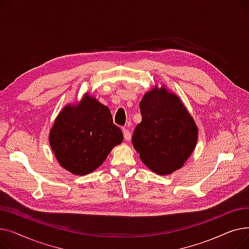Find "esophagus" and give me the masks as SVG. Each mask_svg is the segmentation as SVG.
<instances>
[{
	"label": "esophagus",
	"instance_id": "esophagus-1",
	"mask_svg": "<svg viewBox=\"0 0 249 249\" xmlns=\"http://www.w3.org/2000/svg\"><path fill=\"white\" fill-rule=\"evenodd\" d=\"M122 131H123V134H124V138H125V140L129 141L130 139H131V132L129 131V129H128V128H123V129H122Z\"/></svg>",
	"mask_w": 249,
	"mask_h": 249
}]
</instances>
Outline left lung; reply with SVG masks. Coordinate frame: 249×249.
<instances>
[{
	"label": "left lung",
	"mask_w": 249,
	"mask_h": 249,
	"mask_svg": "<svg viewBox=\"0 0 249 249\" xmlns=\"http://www.w3.org/2000/svg\"><path fill=\"white\" fill-rule=\"evenodd\" d=\"M139 108L141 122L136 126L132 144L141 160L158 175L180 168L194 151L198 127L178 97L165 87L143 96Z\"/></svg>",
	"instance_id": "left-lung-1"
}]
</instances>
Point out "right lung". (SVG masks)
<instances>
[{
  "label": "right lung",
  "instance_id": "right-lung-1",
  "mask_svg": "<svg viewBox=\"0 0 249 249\" xmlns=\"http://www.w3.org/2000/svg\"><path fill=\"white\" fill-rule=\"evenodd\" d=\"M122 141L123 133L113 123L110 109L89 95L77 105H67L49 133L59 164L77 176L95 171Z\"/></svg>",
  "mask_w": 249,
  "mask_h": 249
}]
</instances>
